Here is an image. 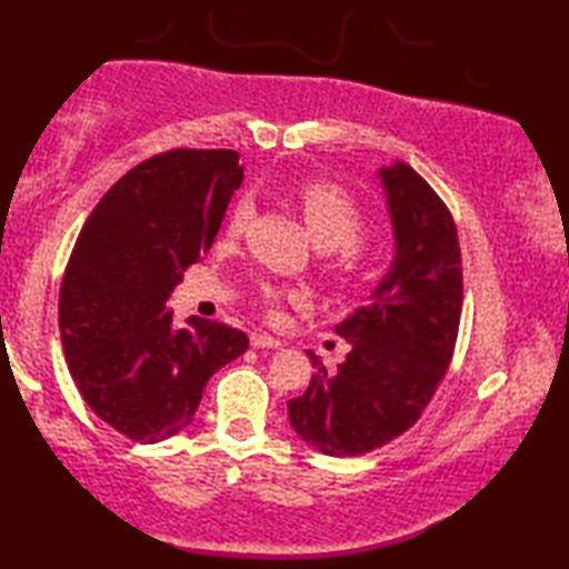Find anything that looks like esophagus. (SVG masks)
Segmentation results:
<instances>
[{
  "label": "esophagus",
  "instance_id": "1",
  "mask_svg": "<svg viewBox=\"0 0 569 569\" xmlns=\"http://www.w3.org/2000/svg\"><path fill=\"white\" fill-rule=\"evenodd\" d=\"M251 347H256V349H279V347H282V341L269 337V333H251Z\"/></svg>",
  "mask_w": 569,
  "mask_h": 569
}]
</instances>
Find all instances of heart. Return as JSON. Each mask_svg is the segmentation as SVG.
<instances>
[{
	"label": "heart",
	"instance_id": "heart-1",
	"mask_svg": "<svg viewBox=\"0 0 569 569\" xmlns=\"http://www.w3.org/2000/svg\"><path fill=\"white\" fill-rule=\"evenodd\" d=\"M298 207L302 220L308 224L310 238L318 248L333 251V271L347 282H355L368 269V256L360 246V236L365 230V212L352 193L345 186L331 181H308L298 189ZM253 217V199L248 193L232 201L228 220H224V236H243L248 222ZM284 298H295L277 287H263V300L269 306H279Z\"/></svg>",
	"mask_w": 569,
	"mask_h": 569
}]
</instances>
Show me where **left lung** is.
Returning a JSON list of instances; mask_svg holds the SVG:
<instances>
[{"mask_svg":"<svg viewBox=\"0 0 569 569\" xmlns=\"http://www.w3.org/2000/svg\"><path fill=\"white\" fill-rule=\"evenodd\" d=\"M396 256L368 306L337 333L347 360L329 370L313 352L306 393L287 401L295 432L326 456H362L422 417L453 360L463 271L450 209L417 170L380 168Z\"/></svg>","mask_w":569,"mask_h":569,"instance_id":"left-lung-1","label":"left lung"}]
</instances>
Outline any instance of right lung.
<instances>
[{"label": "right lung", "instance_id": "1", "mask_svg": "<svg viewBox=\"0 0 569 569\" xmlns=\"http://www.w3.org/2000/svg\"><path fill=\"white\" fill-rule=\"evenodd\" d=\"M240 181L232 150L160 152L121 176L77 236L59 290L61 347L84 403L129 440L186 430L207 380L248 349L243 331L197 316L178 326L166 308Z\"/></svg>", "mask_w": 569, "mask_h": 569}]
</instances>
